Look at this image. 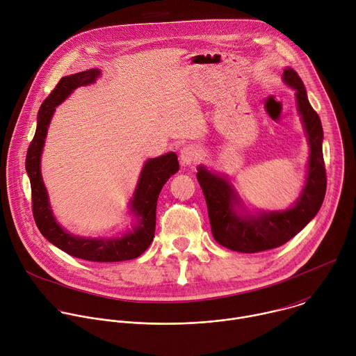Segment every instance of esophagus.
I'll use <instances>...</instances> for the list:
<instances>
[{
    "label": "esophagus",
    "instance_id": "34e87169",
    "mask_svg": "<svg viewBox=\"0 0 356 356\" xmlns=\"http://www.w3.org/2000/svg\"><path fill=\"white\" fill-rule=\"evenodd\" d=\"M198 158H200V149L193 144L184 145L180 149V161H181V165H184V166L197 162Z\"/></svg>",
    "mask_w": 356,
    "mask_h": 356
}]
</instances>
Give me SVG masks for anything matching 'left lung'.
Segmentation results:
<instances>
[{
	"instance_id": "1",
	"label": "left lung",
	"mask_w": 356,
	"mask_h": 356,
	"mask_svg": "<svg viewBox=\"0 0 356 356\" xmlns=\"http://www.w3.org/2000/svg\"><path fill=\"white\" fill-rule=\"evenodd\" d=\"M284 81L296 89L298 108L310 145L307 181L296 204L285 211L260 212L259 216H239L233 209L239 198L230 184L205 168H198L197 180L207 201L213 238L219 245L233 252L259 253L282 246L314 218L325 195L327 176L321 148L323 127L320 117L310 106L298 72L292 68L284 70Z\"/></svg>"
}]
</instances>
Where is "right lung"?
<instances>
[{"mask_svg": "<svg viewBox=\"0 0 356 356\" xmlns=\"http://www.w3.org/2000/svg\"><path fill=\"white\" fill-rule=\"evenodd\" d=\"M100 71L93 68L74 75L63 76L51 93L44 99L38 114V127L26 154V172L32 188V211L35 222L44 238L76 259L95 263H114L133 260L141 256L151 245L156 225V201L165 183L179 170V161L175 152L149 159L141 173L137 190L131 201V209L138 223L122 238L113 239H82L63 230L56 222L46 187L40 175V155L47 134V127L58 106L74 89L95 82Z\"/></svg>", "mask_w": 356, "mask_h": 356, "instance_id": "add662e5", "label": "right lung"}]
</instances>
